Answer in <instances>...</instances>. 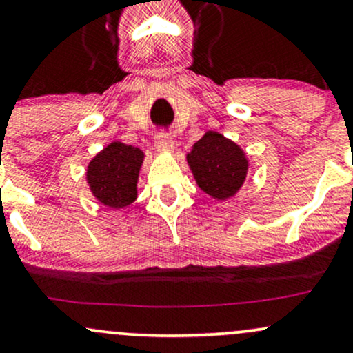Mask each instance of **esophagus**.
Listing matches in <instances>:
<instances>
[{"label":"esophagus","mask_w":353,"mask_h":353,"mask_svg":"<svg viewBox=\"0 0 353 353\" xmlns=\"http://www.w3.org/2000/svg\"><path fill=\"white\" fill-rule=\"evenodd\" d=\"M155 148L159 152H170L173 148V139L168 134H159L155 137Z\"/></svg>","instance_id":"34e87169"}]
</instances>
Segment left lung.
<instances>
[{
  "label": "left lung",
  "mask_w": 353,
  "mask_h": 353,
  "mask_svg": "<svg viewBox=\"0 0 353 353\" xmlns=\"http://www.w3.org/2000/svg\"><path fill=\"white\" fill-rule=\"evenodd\" d=\"M194 181L206 194L219 201L234 196L246 180V153L233 140L218 132H206L186 155Z\"/></svg>",
  "instance_id": "obj_1"
}]
</instances>
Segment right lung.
Segmentation results:
<instances>
[{"mask_svg": "<svg viewBox=\"0 0 353 353\" xmlns=\"http://www.w3.org/2000/svg\"><path fill=\"white\" fill-rule=\"evenodd\" d=\"M140 148L122 142H112L99 152L87 167V185L103 206L122 210L137 200L140 167L143 163Z\"/></svg>", "mask_w": 353, "mask_h": 353, "instance_id": "obj_1", "label": "right lung"}]
</instances>
